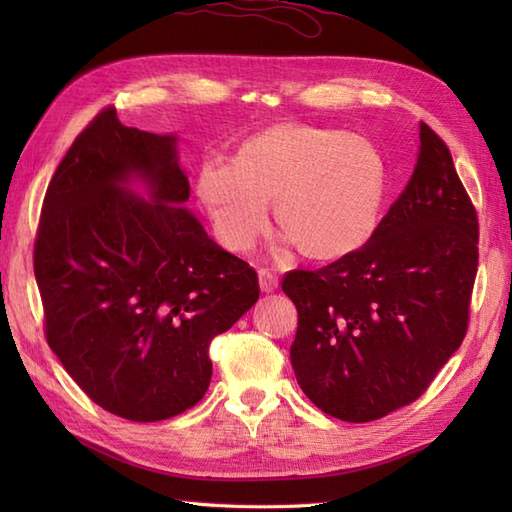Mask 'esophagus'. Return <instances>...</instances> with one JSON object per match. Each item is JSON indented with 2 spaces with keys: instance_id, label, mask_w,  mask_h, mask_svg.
Segmentation results:
<instances>
[{
  "instance_id": "obj_1",
  "label": "esophagus",
  "mask_w": 512,
  "mask_h": 512,
  "mask_svg": "<svg viewBox=\"0 0 512 512\" xmlns=\"http://www.w3.org/2000/svg\"><path fill=\"white\" fill-rule=\"evenodd\" d=\"M277 286H279V279L273 270L259 268V288H262V292H273L277 290Z\"/></svg>"
}]
</instances>
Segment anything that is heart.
Masks as SVG:
<instances>
[{"instance_id": "1", "label": "heart", "mask_w": 512, "mask_h": 512, "mask_svg": "<svg viewBox=\"0 0 512 512\" xmlns=\"http://www.w3.org/2000/svg\"><path fill=\"white\" fill-rule=\"evenodd\" d=\"M198 195L228 250L253 248L273 200L288 242L310 259L330 262L354 253L376 231L385 167L363 138L288 123L244 140L233 162L206 158Z\"/></svg>"}]
</instances>
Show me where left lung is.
Instances as JSON below:
<instances>
[{
  "label": "left lung",
  "mask_w": 512,
  "mask_h": 512,
  "mask_svg": "<svg viewBox=\"0 0 512 512\" xmlns=\"http://www.w3.org/2000/svg\"><path fill=\"white\" fill-rule=\"evenodd\" d=\"M477 233L449 147L420 123L416 169L367 244L281 281L299 314L290 361L303 394L345 422L420 398L469 328Z\"/></svg>",
  "instance_id": "1"
}]
</instances>
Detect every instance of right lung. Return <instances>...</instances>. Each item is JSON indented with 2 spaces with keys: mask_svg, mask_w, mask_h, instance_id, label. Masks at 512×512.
I'll return each instance as SVG.
<instances>
[{
  "mask_svg": "<svg viewBox=\"0 0 512 512\" xmlns=\"http://www.w3.org/2000/svg\"><path fill=\"white\" fill-rule=\"evenodd\" d=\"M176 140L105 107L54 171L35 239L50 350L96 405L134 422L198 405L211 341L259 299L255 270L180 206ZM134 179L149 201L128 191Z\"/></svg>",
  "mask_w": 512,
  "mask_h": 512,
  "instance_id": "right-lung-1",
  "label": "right lung"
}]
</instances>
